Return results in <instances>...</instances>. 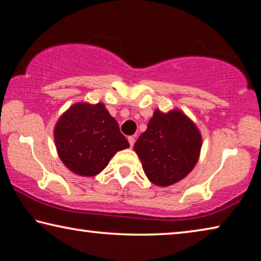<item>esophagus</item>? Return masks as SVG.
Returning <instances> with one entry per match:
<instances>
[{"label":"esophagus","mask_w":261,"mask_h":261,"mask_svg":"<svg viewBox=\"0 0 261 261\" xmlns=\"http://www.w3.org/2000/svg\"><path fill=\"white\" fill-rule=\"evenodd\" d=\"M127 141H129V144H130V147H132L134 146V144H135V142H136V139H135V137L134 136H130L129 138H127Z\"/></svg>","instance_id":"1"}]
</instances>
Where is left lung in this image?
Listing matches in <instances>:
<instances>
[{
	"mask_svg": "<svg viewBox=\"0 0 261 261\" xmlns=\"http://www.w3.org/2000/svg\"><path fill=\"white\" fill-rule=\"evenodd\" d=\"M134 149L146 177L157 186L176 184L191 172L199 159L201 135L180 110H154Z\"/></svg>",
	"mask_w": 261,
	"mask_h": 261,
	"instance_id": "8db88e82",
	"label": "left lung"
}]
</instances>
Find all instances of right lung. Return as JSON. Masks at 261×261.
I'll list each match as a JSON object with an SVG mask.
<instances>
[{"label":"right lung","instance_id":"1","mask_svg":"<svg viewBox=\"0 0 261 261\" xmlns=\"http://www.w3.org/2000/svg\"><path fill=\"white\" fill-rule=\"evenodd\" d=\"M54 138L63 164L83 177L98 174L117 151L130 146L103 103L73 104L58 119Z\"/></svg>","mask_w":261,"mask_h":261}]
</instances>
